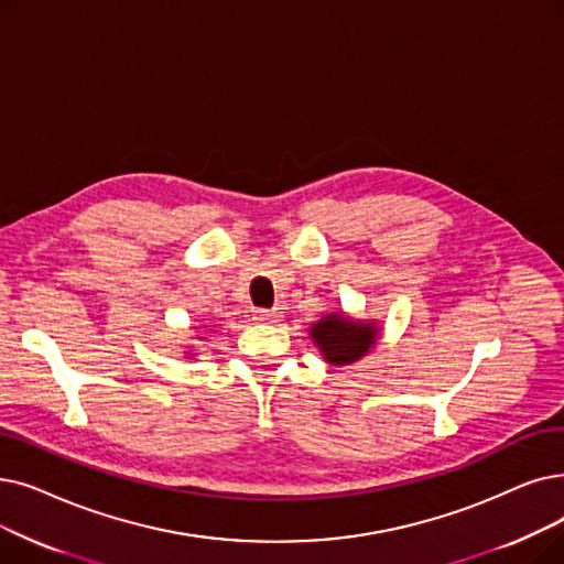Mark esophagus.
<instances>
[{
  "label": "esophagus",
  "mask_w": 564,
  "mask_h": 564,
  "mask_svg": "<svg viewBox=\"0 0 564 564\" xmlns=\"http://www.w3.org/2000/svg\"><path fill=\"white\" fill-rule=\"evenodd\" d=\"M279 311L276 308H272V311H267V308H262V311H258L256 313V321L258 323H264V325H272V323H279Z\"/></svg>",
  "instance_id": "obj_1"
}]
</instances>
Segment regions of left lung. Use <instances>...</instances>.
Wrapping results in <instances>:
<instances>
[{
    "mask_svg": "<svg viewBox=\"0 0 564 564\" xmlns=\"http://www.w3.org/2000/svg\"><path fill=\"white\" fill-rule=\"evenodd\" d=\"M376 329L371 325H359L346 321L343 315H327L325 321L315 323L311 329L317 348L323 350L325 359L332 364H350L364 357L376 346Z\"/></svg>",
    "mask_w": 564,
    "mask_h": 564,
    "instance_id": "obj_1",
    "label": "left lung"
}]
</instances>
